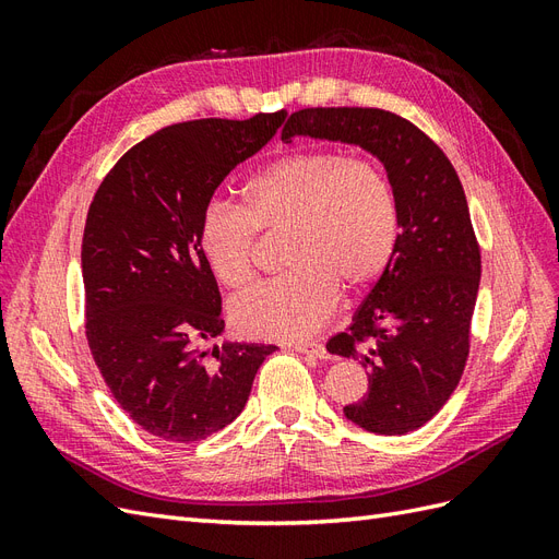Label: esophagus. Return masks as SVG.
Masks as SVG:
<instances>
[{
	"label": "esophagus",
	"instance_id": "obj_1",
	"mask_svg": "<svg viewBox=\"0 0 559 559\" xmlns=\"http://www.w3.org/2000/svg\"><path fill=\"white\" fill-rule=\"evenodd\" d=\"M289 347L300 352V354H312V357H319V359H326L329 357L326 347L321 345V343H292Z\"/></svg>",
	"mask_w": 559,
	"mask_h": 559
}]
</instances>
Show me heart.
I'll use <instances>...</instances> for the list:
<instances>
[{
	"mask_svg": "<svg viewBox=\"0 0 559 559\" xmlns=\"http://www.w3.org/2000/svg\"><path fill=\"white\" fill-rule=\"evenodd\" d=\"M286 230L284 275L233 298V326L251 337L296 341L331 317L337 286L364 294L386 270L399 235V202L382 165L337 151H292L245 186V210L212 200L198 247L228 289L253 277L257 233Z\"/></svg>",
	"mask_w": 559,
	"mask_h": 559,
	"instance_id": "b5f03b06",
	"label": "heart"
}]
</instances>
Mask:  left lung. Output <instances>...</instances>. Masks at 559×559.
Segmentation results:
<instances>
[{"label": "left lung", "mask_w": 559, "mask_h": 559, "mask_svg": "<svg viewBox=\"0 0 559 559\" xmlns=\"http://www.w3.org/2000/svg\"><path fill=\"white\" fill-rule=\"evenodd\" d=\"M310 138L368 151L392 181L399 235L382 277L326 349L366 368L368 394L345 405L354 425L382 436L419 429L460 384L480 284V249L462 181L438 144L382 109H300L282 142Z\"/></svg>", "instance_id": "left-lung-1"}]
</instances>
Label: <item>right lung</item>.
<instances>
[{"mask_svg":"<svg viewBox=\"0 0 559 559\" xmlns=\"http://www.w3.org/2000/svg\"><path fill=\"white\" fill-rule=\"evenodd\" d=\"M286 111L202 118L134 144L99 183L81 245L86 335L118 405L160 441L193 443L238 417L275 345L222 335V294L198 247L200 216Z\"/></svg>","mask_w":559,"mask_h":559,"instance_id":"add662e5","label":"right lung"}]
</instances>
